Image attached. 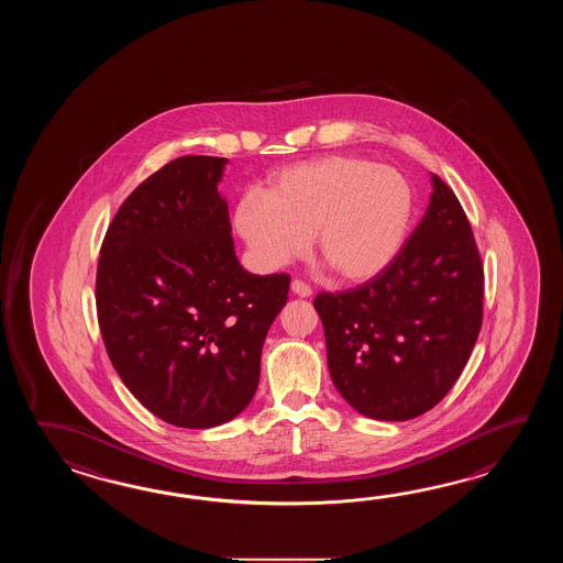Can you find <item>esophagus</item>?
I'll use <instances>...</instances> for the list:
<instances>
[{"instance_id": "34e87169", "label": "esophagus", "mask_w": 563, "mask_h": 563, "mask_svg": "<svg viewBox=\"0 0 563 563\" xmlns=\"http://www.w3.org/2000/svg\"><path fill=\"white\" fill-rule=\"evenodd\" d=\"M291 291L299 296V298H310L311 296V287L308 284H303V282H299V279L291 282Z\"/></svg>"}]
</instances>
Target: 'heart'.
<instances>
[{"label": "heart", "instance_id": "1", "mask_svg": "<svg viewBox=\"0 0 563 563\" xmlns=\"http://www.w3.org/2000/svg\"><path fill=\"white\" fill-rule=\"evenodd\" d=\"M412 189L396 168L358 156H323L284 168L265 192H243L233 223L253 255L282 267L308 252L310 235L335 274L362 284L400 252Z\"/></svg>", "mask_w": 563, "mask_h": 563}]
</instances>
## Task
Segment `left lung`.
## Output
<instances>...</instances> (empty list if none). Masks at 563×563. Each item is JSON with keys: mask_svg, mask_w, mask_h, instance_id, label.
<instances>
[{"mask_svg": "<svg viewBox=\"0 0 563 563\" xmlns=\"http://www.w3.org/2000/svg\"><path fill=\"white\" fill-rule=\"evenodd\" d=\"M431 203L383 274L322 291L328 368L360 415L417 419L443 400L483 322V265L455 192L432 175Z\"/></svg>", "mask_w": 563, "mask_h": 563, "instance_id": "obj_1", "label": "left lung"}]
</instances>
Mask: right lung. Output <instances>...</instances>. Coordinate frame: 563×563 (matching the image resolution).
Segmentation results:
<instances>
[{
	"label": "right lung",
	"mask_w": 563,
	"mask_h": 563,
	"mask_svg": "<svg viewBox=\"0 0 563 563\" xmlns=\"http://www.w3.org/2000/svg\"><path fill=\"white\" fill-rule=\"evenodd\" d=\"M228 158L180 156L143 180L108 228L96 311L108 358L155 417L183 429L235 419L260 383L287 274L253 276L235 255Z\"/></svg>",
	"instance_id": "add662e5"
}]
</instances>
